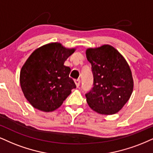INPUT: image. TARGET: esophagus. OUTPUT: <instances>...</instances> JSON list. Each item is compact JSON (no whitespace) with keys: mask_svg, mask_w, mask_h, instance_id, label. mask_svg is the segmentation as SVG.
<instances>
[{"mask_svg":"<svg viewBox=\"0 0 153 153\" xmlns=\"http://www.w3.org/2000/svg\"><path fill=\"white\" fill-rule=\"evenodd\" d=\"M74 82H75V84H76L77 87H79V85H80V82H81L79 79H76L74 81Z\"/></svg>","mask_w":153,"mask_h":153,"instance_id":"esophagus-1","label":"esophagus"}]
</instances>
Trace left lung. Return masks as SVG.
<instances>
[{
    "label": "left lung",
    "instance_id": "obj_1",
    "mask_svg": "<svg viewBox=\"0 0 153 153\" xmlns=\"http://www.w3.org/2000/svg\"><path fill=\"white\" fill-rule=\"evenodd\" d=\"M86 57L91 65L93 87L86 93L88 105L101 114H114L131 97L133 80L123 56L111 45L88 49Z\"/></svg>",
    "mask_w": 153,
    "mask_h": 153
}]
</instances>
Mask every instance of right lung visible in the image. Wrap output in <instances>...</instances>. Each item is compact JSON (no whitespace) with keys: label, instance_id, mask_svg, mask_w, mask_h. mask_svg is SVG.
I'll list each match as a JSON object with an SVG mask.
<instances>
[{"label":"right lung","instance_id":"right-lung-1","mask_svg":"<svg viewBox=\"0 0 153 153\" xmlns=\"http://www.w3.org/2000/svg\"><path fill=\"white\" fill-rule=\"evenodd\" d=\"M74 52L54 42L34 51L20 71L25 97L34 108L49 112L61 106L76 87L69 77L71 69L64 63Z\"/></svg>","mask_w":153,"mask_h":153}]
</instances>
